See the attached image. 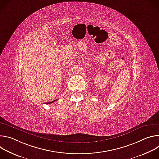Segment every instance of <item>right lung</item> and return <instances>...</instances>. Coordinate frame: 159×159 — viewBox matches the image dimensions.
Here are the masks:
<instances>
[{
    "instance_id": "right-lung-1",
    "label": "right lung",
    "mask_w": 159,
    "mask_h": 159,
    "mask_svg": "<svg viewBox=\"0 0 159 159\" xmlns=\"http://www.w3.org/2000/svg\"><path fill=\"white\" fill-rule=\"evenodd\" d=\"M57 101V99H56V100H55V101H52V102H46L45 104H51V103H52V102H55V101Z\"/></svg>"
}]
</instances>
